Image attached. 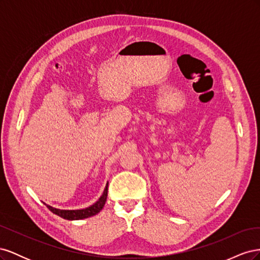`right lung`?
<instances>
[{"label": "right lung", "mask_w": 260, "mask_h": 260, "mask_svg": "<svg viewBox=\"0 0 260 260\" xmlns=\"http://www.w3.org/2000/svg\"><path fill=\"white\" fill-rule=\"evenodd\" d=\"M107 191H108V182L105 186V190L102 194L101 198L99 199V201H96V203H94L93 205L83 208V209H76V210H66V209H57L54 208L52 206H48V208L53 212V214L57 215L61 218L67 219V220H81V219H85L89 218L92 216H95L96 214L102 210V208L104 207L105 202L107 199Z\"/></svg>", "instance_id": "add662e5"}]
</instances>
